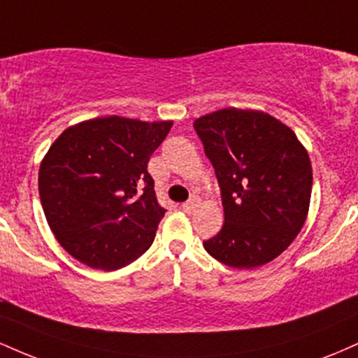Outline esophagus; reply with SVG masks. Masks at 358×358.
<instances>
[{
    "label": "esophagus",
    "mask_w": 358,
    "mask_h": 358,
    "mask_svg": "<svg viewBox=\"0 0 358 358\" xmlns=\"http://www.w3.org/2000/svg\"><path fill=\"white\" fill-rule=\"evenodd\" d=\"M196 203H199V200H196V199H192V200H188V202L182 203L183 212H188V213H190V212L193 210V208L196 207Z\"/></svg>",
    "instance_id": "obj_1"
}]
</instances>
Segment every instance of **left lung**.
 Returning <instances> with one entry per match:
<instances>
[{"mask_svg": "<svg viewBox=\"0 0 358 358\" xmlns=\"http://www.w3.org/2000/svg\"><path fill=\"white\" fill-rule=\"evenodd\" d=\"M222 190L224 225L203 242L236 269H254L289 248L305 225L313 170L294 131L256 109H219L193 122Z\"/></svg>", "mask_w": 358, "mask_h": 358, "instance_id": "obj_1", "label": "left lung"}]
</instances>
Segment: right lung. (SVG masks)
<instances>
[{
	"instance_id": "right-lung-1",
	"label": "right lung",
	"mask_w": 358,
	"mask_h": 358,
	"mask_svg": "<svg viewBox=\"0 0 358 358\" xmlns=\"http://www.w3.org/2000/svg\"><path fill=\"white\" fill-rule=\"evenodd\" d=\"M173 121L87 119L64 131L43 156L38 192L59 244L94 269L116 271L153 244L165 215L148 173Z\"/></svg>"
}]
</instances>
